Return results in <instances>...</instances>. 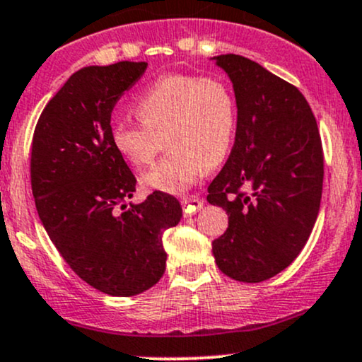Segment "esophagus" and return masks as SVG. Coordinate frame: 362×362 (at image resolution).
Returning a JSON list of instances; mask_svg holds the SVG:
<instances>
[{
    "label": "esophagus",
    "instance_id": "34e87169",
    "mask_svg": "<svg viewBox=\"0 0 362 362\" xmlns=\"http://www.w3.org/2000/svg\"><path fill=\"white\" fill-rule=\"evenodd\" d=\"M182 206H184V213L185 214H194L196 211H199V209L204 206V201L199 199V197H185L184 201H182Z\"/></svg>",
    "mask_w": 362,
    "mask_h": 362
}]
</instances>
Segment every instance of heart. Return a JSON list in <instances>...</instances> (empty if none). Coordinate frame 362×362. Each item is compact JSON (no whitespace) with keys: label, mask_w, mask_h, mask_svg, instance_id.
Returning a JSON list of instances; mask_svg holds the SVG:
<instances>
[{"label":"heart","mask_w":362,"mask_h":362,"mask_svg":"<svg viewBox=\"0 0 362 362\" xmlns=\"http://www.w3.org/2000/svg\"><path fill=\"white\" fill-rule=\"evenodd\" d=\"M134 111L141 123L118 122L111 127V144L123 160L134 168H144L165 142L170 148L142 175L146 190L184 192L208 166L220 165L232 148L237 105L221 78L165 75L139 94Z\"/></svg>","instance_id":"1"}]
</instances>
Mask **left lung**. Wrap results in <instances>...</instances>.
<instances>
[{
	"label": "left lung",
	"mask_w": 362,
	"mask_h": 362,
	"mask_svg": "<svg viewBox=\"0 0 362 362\" xmlns=\"http://www.w3.org/2000/svg\"><path fill=\"white\" fill-rule=\"evenodd\" d=\"M211 59L237 103L232 153L208 187L209 204L228 214L213 256L226 276L259 284L287 268L311 235L323 190L321 139L299 89L239 54Z\"/></svg>",
	"instance_id": "obj_1"
}]
</instances>
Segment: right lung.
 Returning a JSON list of instances; mask_svg holds the SVG:
<instances>
[{
	"instance_id": "right-lung-1",
	"label": "right lung",
	"mask_w": 362,
	"mask_h": 362,
	"mask_svg": "<svg viewBox=\"0 0 362 362\" xmlns=\"http://www.w3.org/2000/svg\"><path fill=\"white\" fill-rule=\"evenodd\" d=\"M148 63L84 66L39 117L30 178L41 223L63 259L99 292L130 297L165 273L163 233L178 225L175 197L130 202L136 177L111 144V111Z\"/></svg>"
}]
</instances>
